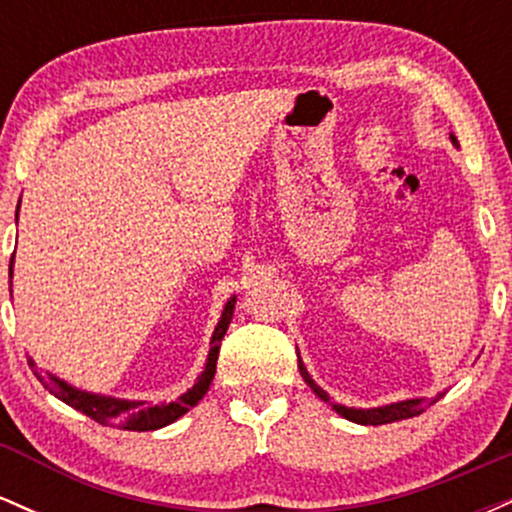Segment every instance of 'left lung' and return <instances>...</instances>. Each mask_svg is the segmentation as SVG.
<instances>
[{
  "instance_id": "left-lung-1",
  "label": "left lung",
  "mask_w": 512,
  "mask_h": 512,
  "mask_svg": "<svg viewBox=\"0 0 512 512\" xmlns=\"http://www.w3.org/2000/svg\"><path fill=\"white\" fill-rule=\"evenodd\" d=\"M450 142L452 146H457L460 149V144H457L455 134H450ZM298 370H301L303 380L308 383L310 390L315 392L317 397L325 399L327 404H332V409L337 411L339 416H344V419L354 421V424H361V426H380V424H392V421H399V419H411V416H419L421 411H426L431 404H436L440 397H443V392L436 397L426 399V397H416V399H402V402H392V404H383V407H373V409H356V407H344V404H337L332 402L330 395H327L325 390H322L320 385L315 383L313 378H310L308 368H305V363L301 361V356H298Z\"/></svg>"
}]
</instances>
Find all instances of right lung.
<instances>
[{
    "mask_svg": "<svg viewBox=\"0 0 512 512\" xmlns=\"http://www.w3.org/2000/svg\"><path fill=\"white\" fill-rule=\"evenodd\" d=\"M21 207V199H19ZM16 219H19V211H16ZM9 276H14V257H11V267H9ZM233 310H236V296L228 298V303L223 305L219 322H216L214 334H211V346H209V356L207 363H204V370L199 373L197 383L190 387L187 392L175 399V402H163V404H146L142 399H120V397H110V395H98V392H88V390H79V387L69 385L67 380L57 378L55 373L50 370H38L35 361L28 356V366L35 375H38L40 383L45 385V390H50L57 399H62L64 404L74 407L81 414L91 416L93 421L105 426H115L122 428V431H158V428L173 424L178 421L180 416H185L195 404L207 395L211 380H214L216 373V358H219V349H221V339L226 334L228 325L233 320Z\"/></svg>",
    "mask_w": 512,
    "mask_h": 512,
    "instance_id": "add662e5",
    "label": "right lung"
}]
</instances>
